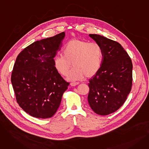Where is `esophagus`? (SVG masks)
<instances>
[{"label": "esophagus", "instance_id": "1", "mask_svg": "<svg viewBox=\"0 0 149 149\" xmlns=\"http://www.w3.org/2000/svg\"><path fill=\"white\" fill-rule=\"evenodd\" d=\"M79 84V82H73L70 83V86H75L78 85Z\"/></svg>", "mask_w": 149, "mask_h": 149}]
</instances>
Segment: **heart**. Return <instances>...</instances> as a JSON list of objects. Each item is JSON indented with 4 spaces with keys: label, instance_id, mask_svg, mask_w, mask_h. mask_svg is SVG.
I'll return each instance as SVG.
<instances>
[{
    "label": "heart",
    "instance_id": "heart-1",
    "mask_svg": "<svg viewBox=\"0 0 149 149\" xmlns=\"http://www.w3.org/2000/svg\"><path fill=\"white\" fill-rule=\"evenodd\" d=\"M63 56L54 59V65L57 71L62 75H67L72 63L74 68L67 77L69 81L91 77L99 70L102 60V51L95 42L74 39L66 43L62 51Z\"/></svg>",
    "mask_w": 149,
    "mask_h": 149
}]
</instances>
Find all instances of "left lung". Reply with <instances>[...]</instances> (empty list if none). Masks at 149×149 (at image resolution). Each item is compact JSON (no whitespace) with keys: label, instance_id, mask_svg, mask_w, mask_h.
<instances>
[{"label":"left lung","instance_id":"left-lung-1","mask_svg":"<svg viewBox=\"0 0 149 149\" xmlns=\"http://www.w3.org/2000/svg\"><path fill=\"white\" fill-rule=\"evenodd\" d=\"M102 51L101 67L89 79L88 103L95 113L111 114L124 104L132 84V63L118 42L98 34H89Z\"/></svg>","mask_w":149,"mask_h":149}]
</instances>
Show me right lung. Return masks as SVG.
<instances>
[{
	"label": "right lung",
	"instance_id": "obj_1",
	"mask_svg": "<svg viewBox=\"0 0 149 149\" xmlns=\"http://www.w3.org/2000/svg\"><path fill=\"white\" fill-rule=\"evenodd\" d=\"M65 37L63 32L33 43L18 55L14 63L11 83L17 102L36 118H51L56 113L69 84L54 65Z\"/></svg>",
	"mask_w": 149,
	"mask_h": 149
}]
</instances>
